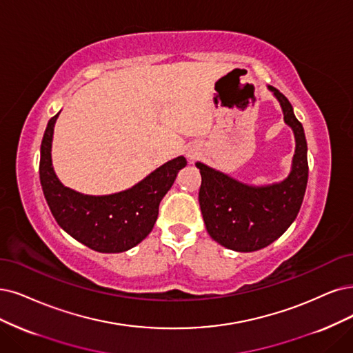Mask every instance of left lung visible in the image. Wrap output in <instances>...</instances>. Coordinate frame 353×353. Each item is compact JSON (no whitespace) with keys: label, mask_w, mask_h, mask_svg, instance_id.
<instances>
[{"label":"left lung","mask_w":353,"mask_h":353,"mask_svg":"<svg viewBox=\"0 0 353 353\" xmlns=\"http://www.w3.org/2000/svg\"><path fill=\"white\" fill-rule=\"evenodd\" d=\"M268 88L279 100L283 121L295 135L290 176L281 183L249 186L196 163L202 176L199 205L206 231L216 243L236 252H256L278 240L295 221L307 189L304 128L295 117L290 100L275 87L268 85Z\"/></svg>","instance_id":"left-lung-1"}]
</instances>
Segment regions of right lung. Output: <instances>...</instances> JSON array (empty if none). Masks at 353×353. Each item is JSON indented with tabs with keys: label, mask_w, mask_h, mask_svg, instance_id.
Returning <instances> with one entry per match:
<instances>
[{
	"label": "right lung",
	"mask_w": 353,
	"mask_h": 353,
	"mask_svg": "<svg viewBox=\"0 0 353 353\" xmlns=\"http://www.w3.org/2000/svg\"><path fill=\"white\" fill-rule=\"evenodd\" d=\"M59 114V113H58ZM58 114L48 122L41 145L39 176L49 210L62 230L100 253H122L151 232L164 194L173 186L179 170L188 163L177 157L159 167L128 190L88 196L65 188L52 167V137Z\"/></svg>",
	"instance_id": "obj_1"
}]
</instances>
